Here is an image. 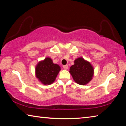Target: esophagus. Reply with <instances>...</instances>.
<instances>
[{
    "mask_svg": "<svg viewBox=\"0 0 126 126\" xmlns=\"http://www.w3.org/2000/svg\"><path fill=\"white\" fill-rule=\"evenodd\" d=\"M63 68L64 69H67L68 68V65H64L63 66Z\"/></svg>",
    "mask_w": 126,
    "mask_h": 126,
    "instance_id": "1",
    "label": "esophagus"
}]
</instances>
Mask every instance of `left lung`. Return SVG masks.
Here are the masks:
<instances>
[{
  "mask_svg": "<svg viewBox=\"0 0 126 126\" xmlns=\"http://www.w3.org/2000/svg\"><path fill=\"white\" fill-rule=\"evenodd\" d=\"M69 70L73 79L79 84H86L92 79L94 72L92 66L82 58L76 59L74 64Z\"/></svg>",
  "mask_w": 126,
  "mask_h": 126,
  "instance_id": "1",
  "label": "left lung"
}]
</instances>
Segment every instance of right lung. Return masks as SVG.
Returning a JSON list of instances; mask_svg holds the SVG:
<instances>
[{"label": "right lung", "instance_id": "obj_1", "mask_svg": "<svg viewBox=\"0 0 126 126\" xmlns=\"http://www.w3.org/2000/svg\"><path fill=\"white\" fill-rule=\"evenodd\" d=\"M60 70L58 64L53 63L50 58H46L36 67V77L43 84L49 85L54 82Z\"/></svg>", "mask_w": 126, "mask_h": 126}]
</instances>
